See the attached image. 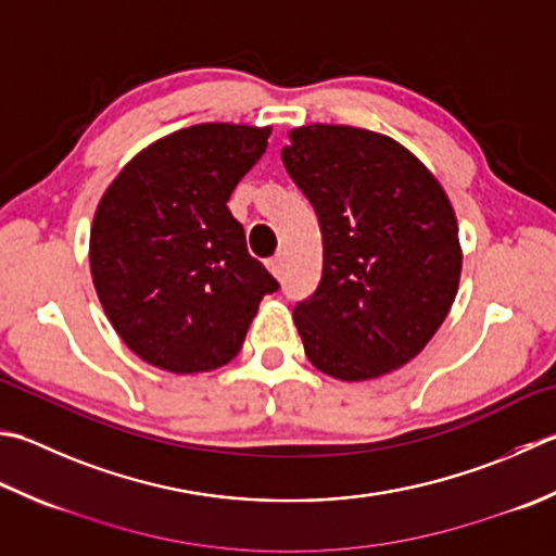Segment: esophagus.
I'll list each match as a JSON object with an SVG mask.
<instances>
[{"label": "esophagus", "instance_id": "1", "mask_svg": "<svg viewBox=\"0 0 556 556\" xmlns=\"http://www.w3.org/2000/svg\"><path fill=\"white\" fill-rule=\"evenodd\" d=\"M267 269L279 279L281 275H285V257H281V255L269 257V260H267Z\"/></svg>", "mask_w": 556, "mask_h": 556}]
</instances>
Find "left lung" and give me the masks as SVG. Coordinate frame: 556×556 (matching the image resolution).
I'll use <instances>...</instances> for the list:
<instances>
[{
    "instance_id": "8db88e82",
    "label": "left lung",
    "mask_w": 556,
    "mask_h": 556,
    "mask_svg": "<svg viewBox=\"0 0 556 556\" xmlns=\"http://www.w3.org/2000/svg\"><path fill=\"white\" fill-rule=\"evenodd\" d=\"M281 161L318 214L323 277L293 308L303 350L340 380L415 358L448 315L463 253L431 170L395 139L346 125L289 132Z\"/></svg>"
}]
</instances>
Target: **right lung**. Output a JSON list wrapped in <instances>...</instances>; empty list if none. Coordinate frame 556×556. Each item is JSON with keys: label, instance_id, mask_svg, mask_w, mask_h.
<instances>
[{"label": "right lung", "instance_id": "obj_1", "mask_svg": "<svg viewBox=\"0 0 556 556\" xmlns=\"http://www.w3.org/2000/svg\"><path fill=\"white\" fill-rule=\"evenodd\" d=\"M269 132L228 123L178 129L139 151L98 202L93 287L115 332L147 364L170 374L228 364L260 301L279 289L226 206Z\"/></svg>", "mask_w": 556, "mask_h": 556}]
</instances>
